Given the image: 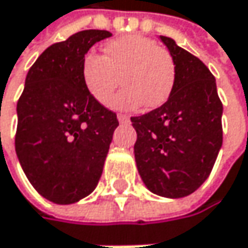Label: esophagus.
Instances as JSON below:
<instances>
[{"label":"esophagus","mask_w":248,"mask_h":248,"mask_svg":"<svg viewBox=\"0 0 248 248\" xmlns=\"http://www.w3.org/2000/svg\"><path fill=\"white\" fill-rule=\"evenodd\" d=\"M117 118H118V121H120L121 124H128V123H130V118H128V115H125V114H118Z\"/></svg>","instance_id":"34e87169"}]
</instances>
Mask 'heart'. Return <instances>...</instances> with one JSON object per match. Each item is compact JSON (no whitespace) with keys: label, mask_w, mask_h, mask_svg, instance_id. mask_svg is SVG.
Listing matches in <instances>:
<instances>
[{"label":"heart","mask_w":248,"mask_h":248,"mask_svg":"<svg viewBox=\"0 0 248 248\" xmlns=\"http://www.w3.org/2000/svg\"><path fill=\"white\" fill-rule=\"evenodd\" d=\"M122 74V89L108 100L114 109L157 108L170 97L175 65L170 54L147 37L131 34L104 46V57L90 52L82 58L81 78L88 94L106 103Z\"/></svg>","instance_id":"1"}]
</instances>
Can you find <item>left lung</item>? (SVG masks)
Masks as SVG:
<instances>
[{"label":"left lung","mask_w":248,"mask_h":248,"mask_svg":"<svg viewBox=\"0 0 248 248\" xmlns=\"http://www.w3.org/2000/svg\"><path fill=\"white\" fill-rule=\"evenodd\" d=\"M175 65L169 100L131 117L134 157L145 187L166 199H183L207 180L223 145V104L216 78L197 57L160 35Z\"/></svg>","instance_id":"left-lung-1"}]
</instances>
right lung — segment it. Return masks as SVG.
<instances>
[{
	"mask_svg": "<svg viewBox=\"0 0 248 248\" xmlns=\"http://www.w3.org/2000/svg\"><path fill=\"white\" fill-rule=\"evenodd\" d=\"M112 34L85 30L48 46L30 68L16 104V151L32 187L48 202L90 196L103 174L117 115L85 90L82 58Z\"/></svg>",
	"mask_w": 248,
	"mask_h": 248,
	"instance_id": "obj_1",
	"label": "right lung"
}]
</instances>
